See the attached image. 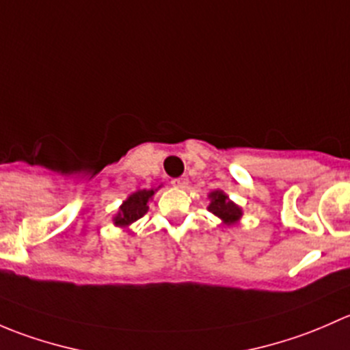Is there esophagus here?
Instances as JSON below:
<instances>
[{
    "mask_svg": "<svg viewBox=\"0 0 350 350\" xmlns=\"http://www.w3.org/2000/svg\"><path fill=\"white\" fill-rule=\"evenodd\" d=\"M172 186H176V188H186L188 186V178L186 176H181V178H174L171 181Z\"/></svg>",
    "mask_w": 350,
    "mask_h": 350,
    "instance_id": "1",
    "label": "esophagus"
}]
</instances>
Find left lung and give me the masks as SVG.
I'll return each instance as SVG.
<instances>
[{"mask_svg":"<svg viewBox=\"0 0 350 350\" xmlns=\"http://www.w3.org/2000/svg\"><path fill=\"white\" fill-rule=\"evenodd\" d=\"M210 198H211V203L210 206H208V210H210L211 213L217 215V217H220L225 224L230 225L241 218L242 210L237 206V204L228 201V198L224 191H213L210 195Z\"/></svg>","mask_w":350,"mask_h":350,"instance_id":"8db88e82","label":"left lung"}]
</instances>
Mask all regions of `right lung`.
Masks as SVG:
<instances>
[{"label":"right lung","mask_w":350,"mask_h":350,"mask_svg":"<svg viewBox=\"0 0 350 350\" xmlns=\"http://www.w3.org/2000/svg\"><path fill=\"white\" fill-rule=\"evenodd\" d=\"M154 195V189H140V191L133 193L129 196V200L120 206V213L115 217V225L118 227H126V225L133 224L135 220L142 218L147 213L150 196Z\"/></svg>","instance_id":"right-lung-1"}]
</instances>
